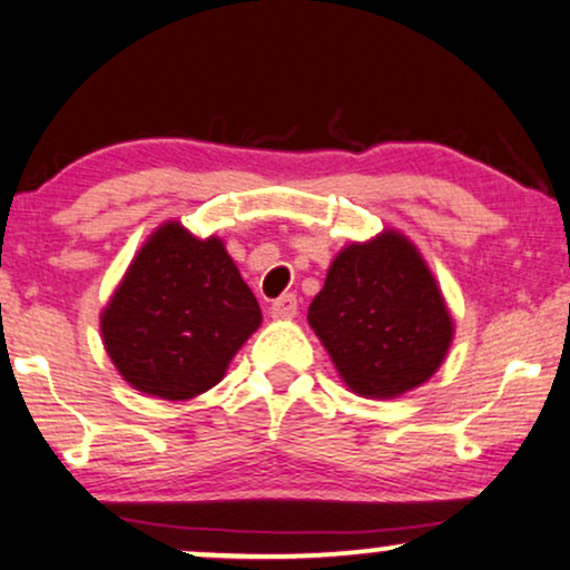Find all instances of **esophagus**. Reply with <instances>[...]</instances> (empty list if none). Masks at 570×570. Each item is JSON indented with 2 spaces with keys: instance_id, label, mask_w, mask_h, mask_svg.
<instances>
[{
  "instance_id": "1",
  "label": "esophagus",
  "mask_w": 570,
  "mask_h": 570,
  "mask_svg": "<svg viewBox=\"0 0 570 570\" xmlns=\"http://www.w3.org/2000/svg\"><path fill=\"white\" fill-rule=\"evenodd\" d=\"M296 312H298V298L293 296V293H287V296H279L269 308V314L274 320H293V317H296Z\"/></svg>"
}]
</instances>
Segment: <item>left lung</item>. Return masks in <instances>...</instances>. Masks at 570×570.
I'll return each mask as SVG.
<instances>
[{"mask_svg":"<svg viewBox=\"0 0 570 570\" xmlns=\"http://www.w3.org/2000/svg\"><path fill=\"white\" fill-rule=\"evenodd\" d=\"M308 325L341 381L364 399H396L428 383L454 338L433 272L396 229L351 243L333 258Z\"/></svg>","mask_w":570,"mask_h":570,"instance_id":"left-lung-1","label":"left lung"}]
</instances>
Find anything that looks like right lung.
Here are the masks:
<instances>
[{
	"instance_id": "right-lung-1",
	"label": "right lung",
	"mask_w": 570,
	"mask_h": 570,
	"mask_svg": "<svg viewBox=\"0 0 570 570\" xmlns=\"http://www.w3.org/2000/svg\"><path fill=\"white\" fill-rule=\"evenodd\" d=\"M262 325V308L222 237L164 222L100 314L108 356L131 389L187 402L214 389Z\"/></svg>"
}]
</instances>
